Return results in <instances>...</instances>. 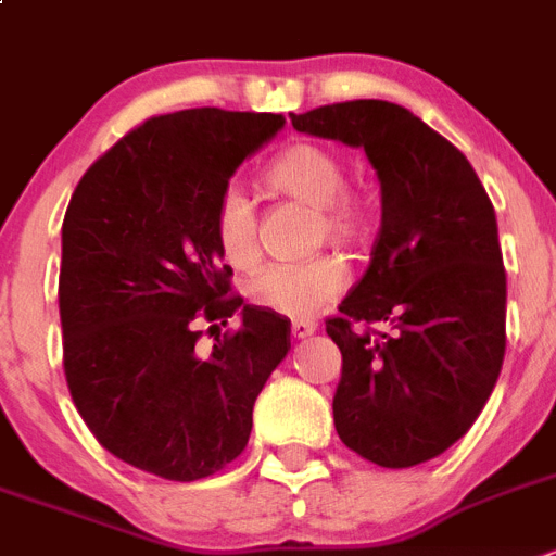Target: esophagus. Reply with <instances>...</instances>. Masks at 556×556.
Listing matches in <instances>:
<instances>
[{
    "mask_svg": "<svg viewBox=\"0 0 556 556\" xmlns=\"http://www.w3.org/2000/svg\"><path fill=\"white\" fill-rule=\"evenodd\" d=\"M317 330V325L312 319H294L292 323V336L294 339H305V336H312Z\"/></svg>",
    "mask_w": 556,
    "mask_h": 556,
    "instance_id": "1",
    "label": "esophagus"
}]
</instances>
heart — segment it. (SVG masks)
<instances>
[{
    "mask_svg": "<svg viewBox=\"0 0 556 556\" xmlns=\"http://www.w3.org/2000/svg\"><path fill=\"white\" fill-rule=\"evenodd\" d=\"M267 185L275 192L317 212V239L355 244L369 231V203L350 190L344 162L319 142H294L269 162ZM217 248L233 267H253L258 258L256 203L239 185H226L212 212ZM348 287V269L339 258L317 256L300 264H269L248 281V298L258 308L289 319L325 312Z\"/></svg>",
    "mask_w": 556,
    "mask_h": 556,
    "instance_id": "heart-1",
    "label": "heart"
}]
</instances>
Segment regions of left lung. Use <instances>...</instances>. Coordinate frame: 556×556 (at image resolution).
Here are the masks:
<instances>
[{
  "label": "left lung",
  "instance_id": "left-lung-1",
  "mask_svg": "<svg viewBox=\"0 0 556 556\" xmlns=\"http://www.w3.org/2000/svg\"><path fill=\"white\" fill-rule=\"evenodd\" d=\"M289 118L364 149L383 198L369 269L325 323L341 350L336 432L378 466H419L466 435L502 371L496 212L466 156L405 106L358 99ZM380 321L391 334L370 330Z\"/></svg>",
  "mask_w": 556,
  "mask_h": 556
}]
</instances>
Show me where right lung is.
<instances>
[{
	"label": "right lung",
	"instance_id": "obj_1",
	"mask_svg": "<svg viewBox=\"0 0 556 556\" xmlns=\"http://www.w3.org/2000/svg\"><path fill=\"white\" fill-rule=\"evenodd\" d=\"M283 115L217 106L156 115L88 167L63 220L60 325L71 400L106 452L173 482L248 446L253 402L287 358L289 319L231 292L212 212ZM243 323L194 348L203 321Z\"/></svg>",
	"mask_w": 556,
	"mask_h": 556
}]
</instances>
